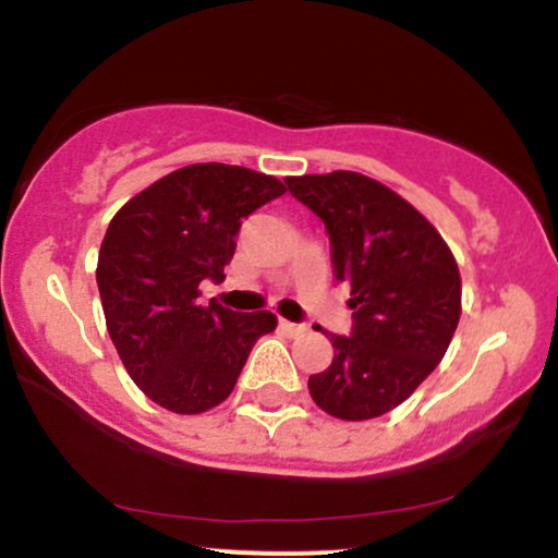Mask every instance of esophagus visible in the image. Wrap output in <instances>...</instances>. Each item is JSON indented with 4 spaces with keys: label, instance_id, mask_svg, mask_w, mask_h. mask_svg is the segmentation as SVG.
Wrapping results in <instances>:
<instances>
[{
    "label": "esophagus",
    "instance_id": "34e87169",
    "mask_svg": "<svg viewBox=\"0 0 558 558\" xmlns=\"http://www.w3.org/2000/svg\"><path fill=\"white\" fill-rule=\"evenodd\" d=\"M280 330H283L288 338H296V336H301V332L306 330V325H301V323H288V319H280Z\"/></svg>",
    "mask_w": 558,
    "mask_h": 558
}]
</instances>
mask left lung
Segmentation results:
<instances>
[{
    "instance_id": "1",
    "label": "left lung",
    "mask_w": 558,
    "mask_h": 558,
    "mask_svg": "<svg viewBox=\"0 0 558 558\" xmlns=\"http://www.w3.org/2000/svg\"><path fill=\"white\" fill-rule=\"evenodd\" d=\"M330 235L332 275L351 286L349 336L330 332L328 369L310 377L323 412L360 422L407 401L444 360L462 315L453 254L409 202L360 172L286 178Z\"/></svg>"
}]
</instances>
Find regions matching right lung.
I'll return each mask as SVG.
<instances>
[{
  "instance_id": "right-lung-1",
  "label": "right lung",
  "mask_w": 558,
  "mask_h": 558,
  "mask_svg": "<svg viewBox=\"0 0 558 558\" xmlns=\"http://www.w3.org/2000/svg\"><path fill=\"white\" fill-rule=\"evenodd\" d=\"M286 185L239 165H189L159 178L112 217L96 286L107 330L133 383L159 407L198 414L230 396L272 312H233L204 280L220 283L235 235Z\"/></svg>"
}]
</instances>
